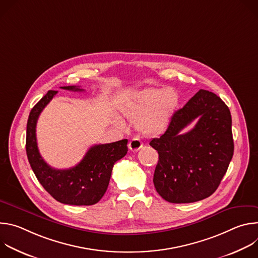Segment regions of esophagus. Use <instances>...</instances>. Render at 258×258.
<instances>
[{
  "instance_id": "obj_1",
  "label": "esophagus",
  "mask_w": 258,
  "mask_h": 258,
  "mask_svg": "<svg viewBox=\"0 0 258 258\" xmlns=\"http://www.w3.org/2000/svg\"><path fill=\"white\" fill-rule=\"evenodd\" d=\"M143 147V142L139 139V138H133L130 143H128V148L131 151L133 152H136L138 150H140Z\"/></svg>"
}]
</instances>
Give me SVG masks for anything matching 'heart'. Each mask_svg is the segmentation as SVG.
<instances>
[{"instance_id": "1", "label": "heart", "mask_w": 258, "mask_h": 258, "mask_svg": "<svg viewBox=\"0 0 258 258\" xmlns=\"http://www.w3.org/2000/svg\"><path fill=\"white\" fill-rule=\"evenodd\" d=\"M178 101V94L172 88H147L134 95L122 112L131 119H138L144 134L156 135L168 125Z\"/></svg>"}]
</instances>
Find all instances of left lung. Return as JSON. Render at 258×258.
<instances>
[{"instance_id":"obj_1","label":"left lung","mask_w":258,"mask_h":258,"mask_svg":"<svg viewBox=\"0 0 258 258\" xmlns=\"http://www.w3.org/2000/svg\"><path fill=\"white\" fill-rule=\"evenodd\" d=\"M195 119L196 126L180 134ZM150 146L159 155L153 177L157 193L170 203L203 200L218 188L234 154L230 109L212 92L200 90Z\"/></svg>"}]
</instances>
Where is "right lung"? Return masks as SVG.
Masks as SVG:
<instances>
[{
    "label": "right lung",
    "instance_id": "obj_1",
    "mask_svg": "<svg viewBox=\"0 0 258 258\" xmlns=\"http://www.w3.org/2000/svg\"><path fill=\"white\" fill-rule=\"evenodd\" d=\"M63 90L82 92L76 86ZM57 94L49 91L31 109L26 126V154L29 164L44 189L57 201L69 205H93L104 196L114 163L127 153V140L95 145L83 160L68 169L51 167L43 159L36 143V121L43 109Z\"/></svg>",
    "mask_w": 258,
    "mask_h": 258
}]
</instances>
